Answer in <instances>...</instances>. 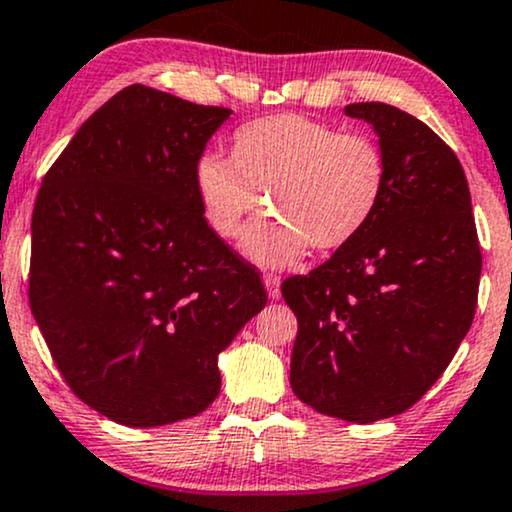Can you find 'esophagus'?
I'll use <instances>...</instances> for the list:
<instances>
[{
	"mask_svg": "<svg viewBox=\"0 0 512 512\" xmlns=\"http://www.w3.org/2000/svg\"><path fill=\"white\" fill-rule=\"evenodd\" d=\"M264 289H267L269 298H279L281 296V279L276 274H264Z\"/></svg>",
	"mask_w": 512,
	"mask_h": 512,
	"instance_id": "obj_1",
	"label": "esophagus"
}]
</instances>
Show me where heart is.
Here are the masks:
<instances>
[{"instance_id":"1","label":"heart","mask_w":512,"mask_h":512,"mask_svg":"<svg viewBox=\"0 0 512 512\" xmlns=\"http://www.w3.org/2000/svg\"><path fill=\"white\" fill-rule=\"evenodd\" d=\"M195 182L204 216L221 238L243 233L264 192L272 214L250 228L243 248L255 262L286 267L308 245L334 250L351 243L383 202L387 166L368 134L281 113L240 127L233 158L199 156Z\"/></svg>"}]
</instances>
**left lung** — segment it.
Wrapping results in <instances>:
<instances>
[{"instance_id":"8db88e82","label":"left lung","mask_w":512,"mask_h":512,"mask_svg":"<svg viewBox=\"0 0 512 512\" xmlns=\"http://www.w3.org/2000/svg\"><path fill=\"white\" fill-rule=\"evenodd\" d=\"M373 125L383 202L358 236L281 296L296 313L291 387L315 411L354 424L402 414L431 390L477 310L481 250L455 151L387 103L344 110Z\"/></svg>"}]
</instances>
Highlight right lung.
<instances>
[{
	"label": "right lung",
	"instance_id": "obj_1",
	"mask_svg": "<svg viewBox=\"0 0 512 512\" xmlns=\"http://www.w3.org/2000/svg\"><path fill=\"white\" fill-rule=\"evenodd\" d=\"M231 110L132 84L52 163L31 221L28 301L64 383L122 426L197 416L219 354L267 303L204 219L195 166Z\"/></svg>",
	"mask_w": 512,
	"mask_h": 512
}]
</instances>
